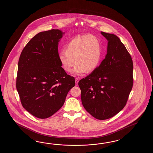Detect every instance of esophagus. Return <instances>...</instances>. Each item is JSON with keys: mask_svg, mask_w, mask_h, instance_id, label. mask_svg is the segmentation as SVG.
<instances>
[{"mask_svg": "<svg viewBox=\"0 0 153 153\" xmlns=\"http://www.w3.org/2000/svg\"><path fill=\"white\" fill-rule=\"evenodd\" d=\"M79 81V79L78 78H76L75 79V83H76V84H78Z\"/></svg>", "mask_w": 153, "mask_h": 153, "instance_id": "34e87169", "label": "esophagus"}]
</instances>
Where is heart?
I'll use <instances>...</instances> for the list:
<instances>
[{
    "label": "heart",
    "instance_id": "heart-1",
    "mask_svg": "<svg viewBox=\"0 0 153 153\" xmlns=\"http://www.w3.org/2000/svg\"><path fill=\"white\" fill-rule=\"evenodd\" d=\"M102 56L101 42L92 35L78 36L65 46V51L59 53V59L63 68L67 72L81 76L88 71L92 72L99 65ZM76 61L75 62V61Z\"/></svg>",
    "mask_w": 153,
    "mask_h": 153
}]
</instances>
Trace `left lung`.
Instances as JSON below:
<instances>
[{
  "label": "left lung",
  "instance_id": "8db88e82",
  "mask_svg": "<svg viewBox=\"0 0 153 153\" xmlns=\"http://www.w3.org/2000/svg\"><path fill=\"white\" fill-rule=\"evenodd\" d=\"M107 39V53L100 65L79 81L81 102L98 120L114 117L125 106L133 86V62L117 36L101 32Z\"/></svg>",
  "mask_w": 153,
  "mask_h": 153
}]
</instances>
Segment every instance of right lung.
<instances>
[{
  "instance_id": "right-lung-1",
  "label": "right lung",
  "mask_w": 153,
  "mask_h": 153,
  "mask_svg": "<svg viewBox=\"0 0 153 153\" xmlns=\"http://www.w3.org/2000/svg\"><path fill=\"white\" fill-rule=\"evenodd\" d=\"M65 33L51 29L38 33L21 53L16 88L23 107L39 119L50 117L62 107L75 79L59 61L58 45Z\"/></svg>"
}]
</instances>
